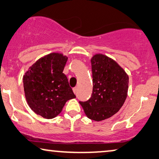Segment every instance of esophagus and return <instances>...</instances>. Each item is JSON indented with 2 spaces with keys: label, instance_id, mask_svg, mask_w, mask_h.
Wrapping results in <instances>:
<instances>
[{
  "label": "esophagus",
  "instance_id": "esophagus-1",
  "mask_svg": "<svg viewBox=\"0 0 159 159\" xmlns=\"http://www.w3.org/2000/svg\"><path fill=\"white\" fill-rule=\"evenodd\" d=\"M73 92H74V93H76L77 92V87H75V88L73 89Z\"/></svg>",
  "mask_w": 159,
  "mask_h": 159
}]
</instances>
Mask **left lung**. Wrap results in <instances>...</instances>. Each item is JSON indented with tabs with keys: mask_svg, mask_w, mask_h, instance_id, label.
Here are the masks:
<instances>
[{
	"mask_svg": "<svg viewBox=\"0 0 159 159\" xmlns=\"http://www.w3.org/2000/svg\"><path fill=\"white\" fill-rule=\"evenodd\" d=\"M93 91L90 99L79 102L89 119L102 121L115 115L124 104L129 77L113 59L96 54L91 59Z\"/></svg>",
	"mask_w": 159,
	"mask_h": 159,
	"instance_id": "left-lung-1",
	"label": "left lung"
}]
</instances>
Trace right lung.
Masks as SVG:
<instances>
[{
  "label": "right lung",
  "instance_id": "1",
  "mask_svg": "<svg viewBox=\"0 0 159 159\" xmlns=\"http://www.w3.org/2000/svg\"><path fill=\"white\" fill-rule=\"evenodd\" d=\"M68 57L52 52L39 58L23 76L25 97L33 111L52 119L62 111L68 100L75 96L62 73Z\"/></svg>",
  "mask_w": 159,
  "mask_h": 159
}]
</instances>
